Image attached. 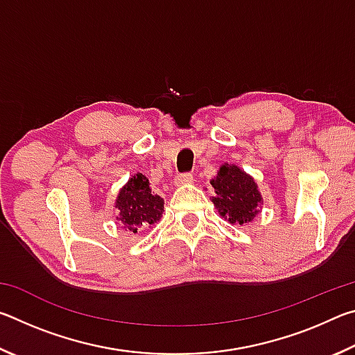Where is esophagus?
<instances>
[{
	"label": "esophagus",
	"instance_id": "34e87169",
	"mask_svg": "<svg viewBox=\"0 0 355 355\" xmlns=\"http://www.w3.org/2000/svg\"><path fill=\"white\" fill-rule=\"evenodd\" d=\"M192 180H194V175H192L191 172H184V173H178L175 177V184H188L191 183Z\"/></svg>",
	"mask_w": 355,
	"mask_h": 355
}]
</instances>
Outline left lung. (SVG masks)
<instances>
[{"label":"left lung","mask_w":355,"mask_h":355,"mask_svg":"<svg viewBox=\"0 0 355 355\" xmlns=\"http://www.w3.org/2000/svg\"><path fill=\"white\" fill-rule=\"evenodd\" d=\"M211 184L216 192L213 203L220 216H224L232 224L239 225L255 218L258 203H261V196L254 178L248 173L236 166L224 164L218 172V177L211 180Z\"/></svg>","instance_id":"obj_1"}]
</instances>
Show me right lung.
<instances>
[{
  "label": "right lung",
  "mask_w": 355,
  "mask_h": 355,
  "mask_svg": "<svg viewBox=\"0 0 355 355\" xmlns=\"http://www.w3.org/2000/svg\"><path fill=\"white\" fill-rule=\"evenodd\" d=\"M119 209V220L130 232L137 233L141 227L152 225L163 216L164 202L159 196L152 194L148 180L142 173H137L119 192L116 200Z\"/></svg>",
  "instance_id": "obj_1"
}]
</instances>
